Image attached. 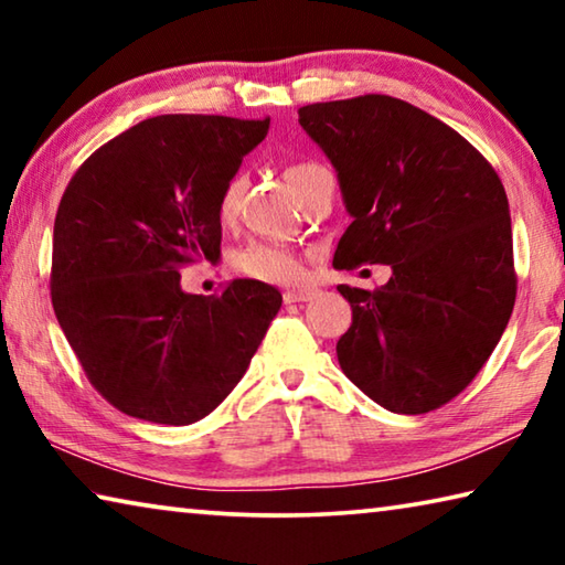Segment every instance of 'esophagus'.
Here are the masks:
<instances>
[{
    "mask_svg": "<svg viewBox=\"0 0 565 565\" xmlns=\"http://www.w3.org/2000/svg\"><path fill=\"white\" fill-rule=\"evenodd\" d=\"M313 296H317V291H313V289H289V291H284V301L286 303H299V301L313 299Z\"/></svg>",
    "mask_w": 565,
    "mask_h": 565,
    "instance_id": "34e87169",
    "label": "esophagus"
}]
</instances>
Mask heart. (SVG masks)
<instances>
[{
	"label": "heart",
	"instance_id": "b5f03b06",
	"mask_svg": "<svg viewBox=\"0 0 565 565\" xmlns=\"http://www.w3.org/2000/svg\"><path fill=\"white\" fill-rule=\"evenodd\" d=\"M319 169L323 167L313 164V161H296V164L286 169V179H289L296 196L303 194L309 179L317 174ZM244 189H246L244 174H234L226 181L222 189V196H218V218H222V222H232V218L238 214V204H242ZM234 266L238 274L264 284H294L299 281L303 274L301 256L289 246L271 244V242H252L248 246H244L242 252L236 254Z\"/></svg>",
	"mask_w": 565,
	"mask_h": 565
}]
</instances>
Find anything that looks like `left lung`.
Here are the masks:
<instances>
[{
    "mask_svg": "<svg viewBox=\"0 0 565 565\" xmlns=\"http://www.w3.org/2000/svg\"><path fill=\"white\" fill-rule=\"evenodd\" d=\"M299 124L353 216L333 266L394 269L374 291L339 286L351 303L343 374L394 414L441 408L489 361L515 303L501 179L448 124L386 94L309 104Z\"/></svg>",
    "mask_w": 565,
    "mask_h": 565,
    "instance_id": "left-lung-1",
    "label": "left lung"
}]
</instances>
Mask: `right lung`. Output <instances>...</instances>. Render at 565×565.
I'll return each mask as SVG.
<instances>
[{
  "label": "right lung",
  "mask_w": 565,
  "mask_h": 565,
  "mask_svg": "<svg viewBox=\"0 0 565 565\" xmlns=\"http://www.w3.org/2000/svg\"><path fill=\"white\" fill-rule=\"evenodd\" d=\"M266 119L164 114L99 147L56 209L52 306L89 384L121 414L186 426L246 374L281 294L234 279L181 291V269L222 254L218 196Z\"/></svg>",
  "instance_id": "right-lung-1"
}]
</instances>
